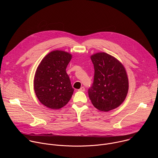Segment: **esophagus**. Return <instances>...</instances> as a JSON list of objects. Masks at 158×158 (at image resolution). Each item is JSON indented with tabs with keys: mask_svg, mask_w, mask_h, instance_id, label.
<instances>
[{
	"mask_svg": "<svg viewBox=\"0 0 158 158\" xmlns=\"http://www.w3.org/2000/svg\"><path fill=\"white\" fill-rule=\"evenodd\" d=\"M78 91H85V88L84 87H81L79 89H78Z\"/></svg>",
	"mask_w": 158,
	"mask_h": 158,
	"instance_id": "1",
	"label": "esophagus"
}]
</instances>
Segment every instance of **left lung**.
I'll use <instances>...</instances> for the list:
<instances>
[{
	"instance_id": "8db88e82",
	"label": "left lung",
	"mask_w": 158,
	"mask_h": 158,
	"mask_svg": "<svg viewBox=\"0 0 158 158\" xmlns=\"http://www.w3.org/2000/svg\"><path fill=\"white\" fill-rule=\"evenodd\" d=\"M94 67V82L88 90L90 100L98 110L107 112L119 106L129 89L128 78L123 65L105 52L91 56Z\"/></svg>"
}]
</instances>
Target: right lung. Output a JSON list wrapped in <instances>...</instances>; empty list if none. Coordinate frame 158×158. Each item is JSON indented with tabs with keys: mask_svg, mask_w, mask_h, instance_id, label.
<instances>
[{
	"mask_svg": "<svg viewBox=\"0 0 158 158\" xmlns=\"http://www.w3.org/2000/svg\"><path fill=\"white\" fill-rule=\"evenodd\" d=\"M72 55L62 51H54L44 57L36 70L34 88L39 101L52 109L66 105L74 92L66 67Z\"/></svg>",
	"mask_w": 158,
	"mask_h": 158,
	"instance_id": "obj_1",
	"label": "right lung"
}]
</instances>
